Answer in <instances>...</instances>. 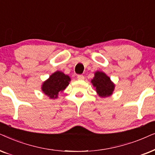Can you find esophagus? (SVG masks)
I'll return each mask as SVG.
<instances>
[{
  "label": "esophagus",
  "mask_w": 155,
  "mask_h": 155,
  "mask_svg": "<svg viewBox=\"0 0 155 155\" xmlns=\"http://www.w3.org/2000/svg\"><path fill=\"white\" fill-rule=\"evenodd\" d=\"M77 79L79 80H84V76L83 75H78L77 76Z\"/></svg>",
  "instance_id": "1"
}]
</instances>
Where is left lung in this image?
<instances>
[{
    "label": "left lung",
    "instance_id": "8db88e82",
    "mask_svg": "<svg viewBox=\"0 0 155 155\" xmlns=\"http://www.w3.org/2000/svg\"><path fill=\"white\" fill-rule=\"evenodd\" d=\"M91 83L96 88L97 94L102 98L112 95L115 88V84L111 81L109 76L102 71L95 72V76L91 80Z\"/></svg>",
    "mask_w": 155,
    "mask_h": 155
}]
</instances>
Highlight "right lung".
<instances>
[{"label": "right lung", "mask_w": 155, "mask_h": 155, "mask_svg": "<svg viewBox=\"0 0 155 155\" xmlns=\"http://www.w3.org/2000/svg\"><path fill=\"white\" fill-rule=\"evenodd\" d=\"M71 79L69 76L57 71L51 74L49 79L42 84V90L50 98H57L59 93L62 92L67 87Z\"/></svg>", "instance_id": "obj_1"}]
</instances>
